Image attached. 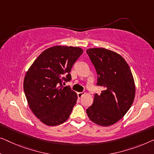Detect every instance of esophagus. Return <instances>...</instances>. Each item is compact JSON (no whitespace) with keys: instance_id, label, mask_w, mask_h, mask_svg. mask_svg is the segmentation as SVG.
Instances as JSON below:
<instances>
[{"instance_id":"34e87169","label":"esophagus","mask_w":154,"mask_h":154,"mask_svg":"<svg viewBox=\"0 0 154 154\" xmlns=\"http://www.w3.org/2000/svg\"><path fill=\"white\" fill-rule=\"evenodd\" d=\"M84 95H85V93H84V92H79V93H77L78 98H81L82 96Z\"/></svg>"}]
</instances>
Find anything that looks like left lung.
Listing matches in <instances>:
<instances>
[{"label":"left lung","instance_id":"8db88e82","mask_svg":"<svg viewBox=\"0 0 154 154\" xmlns=\"http://www.w3.org/2000/svg\"><path fill=\"white\" fill-rule=\"evenodd\" d=\"M97 74V86H103L96 93L86 113L93 122L103 127L112 125L127 113L136 94L134 79L127 61L120 54L105 48L86 50Z\"/></svg>","mask_w":154,"mask_h":154}]
</instances>
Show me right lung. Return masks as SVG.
Wrapping results in <instances>:
<instances>
[{
	"mask_svg": "<svg viewBox=\"0 0 154 154\" xmlns=\"http://www.w3.org/2000/svg\"><path fill=\"white\" fill-rule=\"evenodd\" d=\"M82 53L83 50L78 47H51L36 58L27 72L23 88L27 103L45 125H61L70 117L77 95L63 83L71 80V68Z\"/></svg>",
	"mask_w": 154,
	"mask_h": 154,
	"instance_id": "add662e5",
	"label": "right lung"
}]
</instances>
